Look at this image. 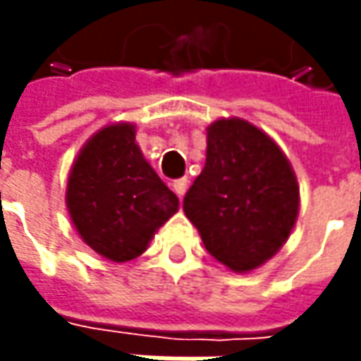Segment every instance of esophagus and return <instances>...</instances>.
Wrapping results in <instances>:
<instances>
[{"label":"esophagus","mask_w":361,"mask_h":361,"mask_svg":"<svg viewBox=\"0 0 361 361\" xmlns=\"http://www.w3.org/2000/svg\"><path fill=\"white\" fill-rule=\"evenodd\" d=\"M187 187H188L187 178H178V180H174L173 183V190L176 192V195H178V199H183V197H185Z\"/></svg>","instance_id":"1"}]
</instances>
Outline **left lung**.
Segmentation results:
<instances>
[{
	"mask_svg": "<svg viewBox=\"0 0 361 361\" xmlns=\"http://www.w3.org/2000/svg\"><path fill=\"white\" fill-rule=\"evenodd\" d=\"M183 209L219 263L249 273L267 263L295 227L298 176L267 132L237 116L216 118L207 126L204 169Z\"/></svg>",
	"mask_w": 361,
	"mask_h": 361,
	"instance_id": "obj_1",
	"label": "left lung"
}]
</instances>
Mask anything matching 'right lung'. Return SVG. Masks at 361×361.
<instances>
[{"instance_id":"right-lung-1","label":"right lung","mask_w":361,"mask_h":361,"mask_svg":"<svg viewBox=\"0 0 361 361\" xmlns=\"http://www.w3.org/2000/svg\"><path fill=\"white\" fill-rule=\"evenodd\" d=\"M66 207L82 241L114 263L142 255L178 211L136 142V124L112 122L80 148L66 183Z\"/></svg>"}]
</instances>
